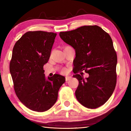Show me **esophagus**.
Masks as SVG:
<instances>
[{"label":"esophagus","instance_id":"esophagus-1","mask_svg":"<svg viewBox=\"0 0 131 131\" xmlns=\"http://www.w3.org/2000/svg\"><path fill=\"white\" fill-rule=\"evenodd\" d=\"M71 79V77H66V78H65L66 81H68V80H70Z\"/></svg>","mask_w":131,"mask_h":131}]
</instances>
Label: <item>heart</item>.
<instances>
[{"label": "heart", "mask_w": 131, "mask_h": 131, "mask_svg": "<svg viewBox=\"0 0 131 131\" xmlns=\"http://www.w3.org/2000/svg\"><path fill=\"white\" fill-rule=\"evenodd\" d=\"M66 47H66L65 48H66ZM61 73H62V74H66L68 72V69L65 68H62L61 69Z\"/></svg>", "instance_id": "1"}]
</instances>
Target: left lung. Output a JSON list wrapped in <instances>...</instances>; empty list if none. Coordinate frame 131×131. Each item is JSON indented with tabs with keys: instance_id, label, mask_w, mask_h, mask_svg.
I'll return each mask as SVG.
<instances>
[{
	"instance_id": "obj_1",
	"label": "left lung",
	"mask_w": 131,
	"mask_h": 131,
	"mask_svg": "<svg viewBox=\"0 0 131 131\" xmlns=\"http://www.w3.org/2000/svg\"><path fill=\"white\" fill-rule=\"evenodd\" d=\"M59 35L75 51L77 100L87 108L101 106L112 95L116 83L117 56L110 36L97 25L82 26ZM82 71L89 74L88 78L77 74Z\"/></svg>"
}]
</instances>
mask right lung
I'll return each instance as SVG.
<instances>
[{"mask_svg": "<svg viewBox=\"0 0 131 131\" xmlns=\"http://www.w3.org/2000/svg\"><path fill=\"white\" fill-rule=\"evenodd\" d=\"M56 33L28 31L15 43L9 70L14 89L20 101L29 109L43 112L52 107L65 78L54 74L46 78L43 66L51 55Z\"/></svg>", "mask_w": 131, "mask_h": 131, "instance_id": "1", "label": "right lung"}]
</instances>
